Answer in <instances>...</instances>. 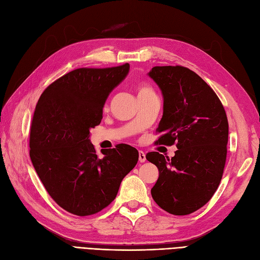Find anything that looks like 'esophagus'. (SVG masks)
I'll return each instance as SVG.
<instances>
[{"label":"esophagus","mask_w":260,"mask_h":260,"mask_svg":"<svg viewBox=\"0 0 260 260\" xmlns=\"http://www.w3.org/2000/svg\"><path fill=\"white\" fill-rule=\"evenodd\" d=\"M138 160H139V162H145L146 161V155H145V152L142 151V150L138 151Z\"/></svg>","instance_id":"obj_1"}]
</instances>
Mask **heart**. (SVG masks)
Wrapping results in <instances>:
<instances>
[{"label": "heart", "instance_id": "heart-1", "mask_svg": "<svg viewBox=\"0 0 260 260\" xmlns=\"http://www.w3.org/2000/svg\"><path fill=\"white\" fill-rule=\"evenodd\" d=\"M150 93H154L151 88L147 85H141L138 88V95H144V94H150Z\"/></svg>", "mask_w": 260, "mask_h": 260}]
</instances>
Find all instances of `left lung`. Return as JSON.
Listing matches in <instances>:
<instances>
[{"label":"left lung","instance_id":"8db88e82","mask_svg":"<svg viewBox=\"0 0 260 260\" xmlns=\"http://www.w3.org/2000/svg\"><path fill=\"white\" fill-rule=\"evenodd\" d=\"M148 76L161 90L164 114L157 144H177L169 159L157 151L146 159L157 166L151 197L165 211L187 215L208 203L223 176L229 122L219 99L196 72L181 66L154 67Z\"/></svg>","mask_w":260,"mask_h":260}]
</instances>
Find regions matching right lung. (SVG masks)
I'll list each match as a JSON object with an SVG mask.
<instances>
[{
  "label": "right lung",
  "instance_id": "1",
  "mask_svg": "<svg viewBox=\"0 0 260 260\" xmlns=\"http://www.w3.org/2000/svg\"><path fill=\"white\" fill-rule=\"evenodd\" d=\"M128 71V63L79 68L52 82L38 100L30 126V160L49 196L71 214L92 215L106 208L138 161L137 149L129 145L102 149L99 156L90 141L106 99Z\"/></svg>",
  "mask_w": 260,
  "mask_h": 260
}]
</instances>
